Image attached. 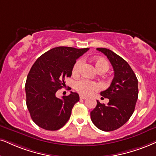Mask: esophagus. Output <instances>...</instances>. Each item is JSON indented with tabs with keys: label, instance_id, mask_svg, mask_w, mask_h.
Masks as SVG:
<instances>
[{
	"label": "esophagus",
	"instance_id": "esophagus-1",
	"mask_svg": "<svg viewBox=\"0 0 156 156\" xmlns=\"http://www.w3.org/2000/svg\"><path fill=\"white\" fill-rule=\"evenodd\" d=\"M80 99H86V98H87V96L80 95Z\"/></svg>",
	"mask_w": 156,
	"mask_h": 156
}]
</instances>
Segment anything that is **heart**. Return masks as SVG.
Listing matches in <instances>:
<instances>
[{
  "mask_svg": "<svg viewBox=\"0 0 156 156\" xmlns=\"http://www.w3.org/2000/svg\"><path fill=\"white\" fill-rule=\"evenodd\" d=\"M82 60H78L76 62L73 67L72 73L73 75L78 74L80 68L82 65ZM94 62L98 72H106L109 70V65L105 59L97 58L94 59ZM100 86L97 83L91 81L87 79H81L77 81L75 84V88L78 93L82 95H89L93 92L99 89Z\"/></svg>",
  "mask_w": 156,
  "mask_h": 156,
  "instance_id": "1",
  "label": "heart"
}]
</instances>
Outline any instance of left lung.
Returning <instances> with one entry per match:
<instances>
[{
	"label": "left lung",
	"mask_w": 156,
	"mask_h": 156,
	"mask_svg": "<svg viewBox=\"0 0 156 156\" xmlns=\"http://www.w3.org/2000/svg\"><path fill=\"white\" fill-rule=\"evenodd\" d=\"M107 57L114 69V77L107 89L101 92L109 98L106 105L97 101L90 112V119L96 127L110 132L121 127L133 114L138 98L137 78L133 69L119 55L106 48H97Z\"/></svg>",
	"instance_id": "obj_1"
}]
</instances>
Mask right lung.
<instances>
[{"instance_id":"obj_1","label":"right lung","mask_w":156,"mask_h":156,"mask_svg":"<svg viewBox=\"0 0 156 156\" xmlns=\"http://www.w3.org/2000/svg\"><path fill=\"white\" fill-rule=\"evenodd\" d=\"M89 50L58 47L41 55L31 67L25 84L27 106L34 123L42 129L55 131L70 119L79 95L70 91L62 98L56 92L66 86L64 79L72 75L76 60Z\"/></svg>"}]
</instances>
